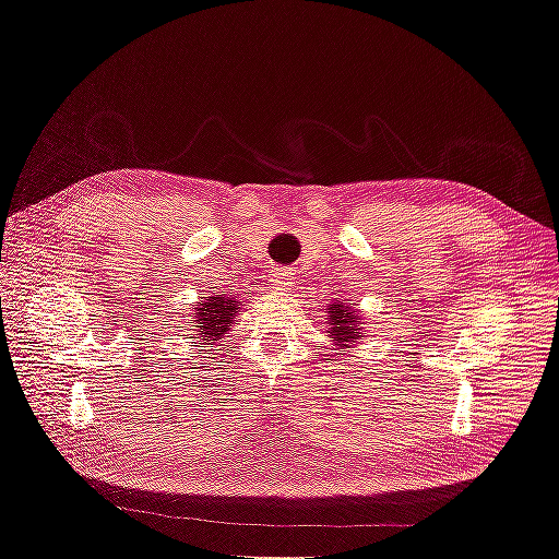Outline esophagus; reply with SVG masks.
Returning a JSON list of instances; mask_svg holds the SVG:
<instances>
[{"label": "esophagus", "instance_id": "esophagus-1", "mask_svg": "<svg viewBox=\"0 0 559 559\" xmlns=\"http://www.w3.org/2000/svg\"><path fill=\"white\" fill-rule=\"evenodd\" d=\"M292 280L294 277H292V273L286 267H275L273 275H270V284H273V289H277V292L289 289V286L294 284Z\"/></svg>", "mask_w": 559, "mask_h": 559}]
</instances>
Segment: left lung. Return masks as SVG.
<instances>
[{"label": "left lung", "mask_w": 559, "mask_h": 559, "mask_svg": "<svg viewBox=\"0 0 559 559\" xmlns=\"http://www.w3.org/2000/svg\"><path fill=\"white\" fill-rule=\"evenodd\" d=\"M329 333L333 335V341L337 349H347L352 343L364 341L361 329H359V314L357 310H352L345 302H337V306H329Z\"/></svg>", "instance_id": "obj_1"}]
</instances>
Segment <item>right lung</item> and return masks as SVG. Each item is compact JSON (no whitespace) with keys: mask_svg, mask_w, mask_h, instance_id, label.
Returning <instances> with one entry per match:
<instances>
[{"mask_svg":"<svg viewBox=\"0 0 559 559\" xmlns=\"http://www.w3.org/2000/svg\"><path fill=\"white\" fill-rule=\"evenodd\" d=\"M238 312V300L228 298L226 294L202 298L200 306L193 308L191 319V324H195L200 345H212V341H222V335L228 331Z\"/></svg>","mask_w":559,"mask_h":559,"instance_id":"1","label":"right lung"}]
</instances>
